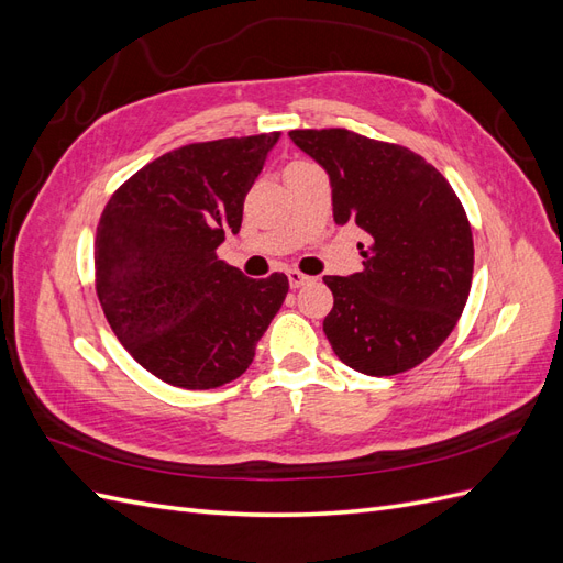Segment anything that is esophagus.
<instances>
[{"instance_id":"34e87169","label":"esophagus","mask_w":563,"mask_h":563,"mask_svg":"<svg viewBox=\"0 0 563 563\" xmlns=\"http://www.w3.org/2000/svg\"><path fill=\"white\" fill-rule=\"evenodd\" d=\"M310 282H312V277L302 275V272H298V269H288V284H291V288H300V286L310 284Z\"/></svg>"}]
</instances>
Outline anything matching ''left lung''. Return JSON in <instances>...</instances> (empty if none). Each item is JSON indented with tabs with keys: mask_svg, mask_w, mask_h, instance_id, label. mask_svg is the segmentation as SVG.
Listing matches in <instances>:
<instances>
[{
	"mask_svg": "<svg viewBox=\"0 0 563 563\" xmlns=\"http://www.w3.org/2000/svg\"><path fill=\"white\" fill-rule=\"evenodd\" d=\"M288 135L329 174L335 223L368 234L362 272L323 277L333 352L376 378L418 366L451 335L470 296L474 244L463 203L408 147L347 129Z\"/></svg>",
	"mask_w": 563,
	"mask_h": 563,
	"instance_id": "8db88e82",
	"label": "left lung"
}]
</instances>
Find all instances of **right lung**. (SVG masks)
<instances>
[{
    "mask_svg": "<svg viewBox=\"0 0 563 563\" xmlns=\"http://www.w3.org/2000/svg\"><path fill=\"white\" fill-rule=\"evenodd\" d=\"M279 131L192 143L143 166L96 230V291L119 343L152 376L213 389L251 366L288 279H249L216 249L242 228L244 199Z\"/></svg>",
    "mask_w": 563,
    "mask_h": 563,
    "instance_id": "obj_1",
    "label": "right lung"
}]
</instances>
